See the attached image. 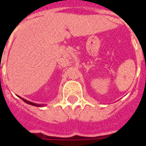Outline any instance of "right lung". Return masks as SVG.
<instances>
[{
	"label": "right lung",
	"instance_id": "add662e5",
	"mask_svg": "<svg viewBox=\"0 0 146 146\" xmlns=\"http://www.w3.org/2000/svg\"><path fill=\"white\" fill-rule=\"evenodd\" d=\"M19 98H20L21 99H23V102H25L27 103V104L31 105V106H36V107H43V106H45V105L44 104H36V103H34V102H32L27 101V100H26V99H24V98H21V97H19Z\"/></svg>",
	"mask_w": 146,
	"mask_h": 146
}]
</instances>
